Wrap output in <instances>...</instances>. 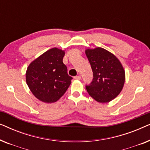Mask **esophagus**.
<instances>
[{
  "instance_id": "obj_1",
  "label": "esophagus",
  "mask_w": 150,
  "mask_h": 150,
  "mask_svg": "<svg viewBox=\"0 0 150 150\" xmlns=\"http://www.w3.org/2000/svg\"><path fill=\"white\" fill-rule=\"evenodd\" d=\"M74 79L76 80H81V76H74Z\"/></svg>"
}]
</instances>
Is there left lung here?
Returning <instances> with one entry per match:
<instances>
[{
	"instance_id": "8db88e82",
	"label": "left lung",
	"mask_w": 150,
	"mask_h": 150,
	"mask_svg": "<svg viewBox=\"0 0 150 150\" xmlns=\"http://www.w3.org/2000/svg\"><path fill=\"white\" fill-rule=\"evenodd\" d=\"M85 54L93 71V80L86 89L100 103H106L122 91L125 83V71L119 59L111 52L100 48L87 49Z\"/></svg>"
}]
</instances>
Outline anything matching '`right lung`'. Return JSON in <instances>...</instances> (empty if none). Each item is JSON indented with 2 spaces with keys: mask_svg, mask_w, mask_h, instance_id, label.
Segmentation results:
<instances>
[{
  "mask_svg": "<svg viewBox=\"0 0 150 150\" xmlns=\"http://www.w3.org/2000/svg\"><path fill=\"white\" fill-rule=\"evenodd\" d=\"M65 52L53 48L35 59L27 67L26 84L33 94L46 103L57 102L65 93L72 77L63 63Z\"/></svg>",
  "mask_w": 150,
  "mask_h": 150,
  "instance_id": "add662e5",
  "label": "right lung"
}]
</instances>
